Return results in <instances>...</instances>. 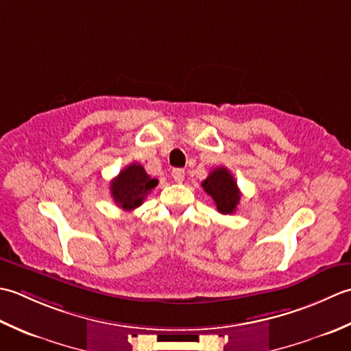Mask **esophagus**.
<instances>
[{
	"label": "esophagus",
	"instance_id": "obj_1",
	"mask_svg": "<svg viewBox=\"0 0 351 351\" xmlns=\"http://www.w3.org/2000/svg\"><path fill=\"white\" fill-rule=\"evenodd\" d=\"M171 174H173L174 182H177V183H182L184 180V169H182V168H174Z\"/></svg>",
	"mask_w": 351,
	"mask_h": 351
}]
</instances>
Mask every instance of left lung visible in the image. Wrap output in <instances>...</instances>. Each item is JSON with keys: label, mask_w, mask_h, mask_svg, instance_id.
<instances>
[{"label": "left lung", "mask_w": 351, "mask_h": 351, "mask_svg": "<svg viewBox=\"0 0 351 351\" xmlns=\"http://www.w3.org/2000/svg\"><path fill=\"white\" fill-rule=\"evenodd\" d=\"M202 186L207 192V195L212 197L218 212L223 213V215L234 213L236 207L239 204L241 192L230 171L224 167L215 168L202 183Z\"/></svg>", "instance_id": "8db88e82"}]
</instances>
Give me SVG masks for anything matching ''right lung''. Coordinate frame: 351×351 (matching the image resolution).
Here are the masks:
<instances>
[{"instance_id":"right-lung-1","label":"right lung","mask_w":351,"mask_h":351,"mask_svg":"<svg viewBox=\"0 0 351 351\" xmlns=\"http://www.w3.org/2000/svg\"><path fill=\"white\" fill-rule=\"evenodd\" d=\"M157 183L159 180L149 177L144 167L133 162L110 182V194L117 206L124 210H133L144 203Z\"/></svg>"}]
</instances>
